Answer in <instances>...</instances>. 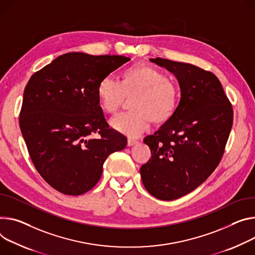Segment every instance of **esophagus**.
I'll use <instances>...</instances> for the list:
<instances>
[{"label": "esophagus", "mask_w": 255, "mask_h": 255, "mask_svg": "<svg viewBox=\"0 0 255 255\" xmlns=\"http://www.w3.org/2000/svg\"><path fill=\"white\" fill-rule=\"evenodd\" d=\"M137 143H138V141L134 140V139H128L127 140V146H133V145H135Z\"/></svg>", "instance_id": "obj_1"}]
</instances>
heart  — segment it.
<instances>
[{
    "instance_id": "obj_1",
    "label": "heart",
    "mask_w": 255,
    "mask_h": 255,
    "mask_svg": "<svg viewBox=\"0 0 255 255\" xmlns=\"http://www.w3.org/2000/svg\"><path fill=\"white\" fill-rule=\"evenodd\" d=\"M126 97H133L131 112L116 116L110 124L113 129L130 138H137L151 125L168 122L176 112L180 90L157 68L140 63L123 73L121 82L108 76L98 86L100 106L107 114H115Z\"/></svg>"
}]
</instances>
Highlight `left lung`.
I'll use <instances>...</instances> for the list:
<instances>
[{
  "label": "left lung",
  "mask_w": 255,
  "mask_h": 255,
  "mask_svg": "<svg viewBox=\"0 0 255 255\" xmlns=\"http://www.w3.org/2000/svg\"><path fill=\"white\" fill-rule=\"evenodd\" d=\"M177 78L173 117L144 138L151 158L140 168L145 189L174 200L197 188L218 167L233 125V110L218 77L192 64L149 59Z\"/></svg>",
  "instance_id": "left-lung-1"
}]
</instances>
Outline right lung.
Here are the masks:
<instances>
[{
    "mask_svg": "<svg viewBox=\"0 0 255 255\" xmlns=\"http://www.w3.org/2000/svg\"><path fill=\"white\" fill-rule=\"evenodd\" d=\"M131 59L67 53L29 79L19 124L32 163L53 188L80 195L96 186L107 157L127 139L105 119L98 98L102 79ZM99 132L100 138L90 136Z\"/></svg>",
    "mask_w": 255,
    "mask_h": 255,
    "instance_id": "add662e5",
    "label": "right lung"
}]
</instances>
